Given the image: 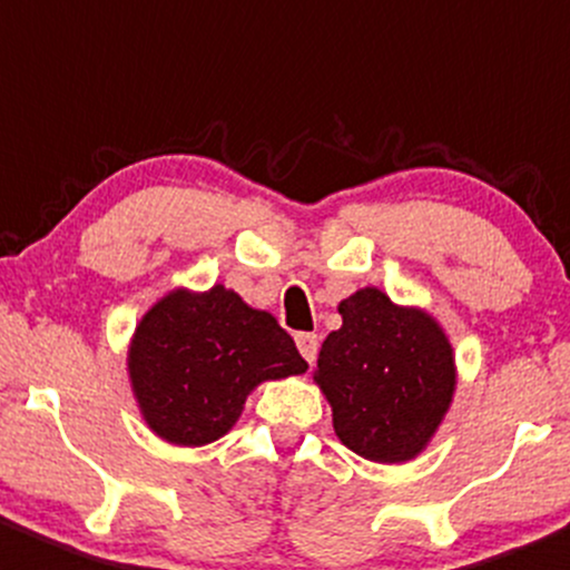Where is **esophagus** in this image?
I'll list each match as a JSON object with an SVG mask.
<instances>
[{"mask_svg":"<svg viewBox=\"0 0 570 570\" xmlns=\"http://www.w3.org/2000/svg\"><path fill=\"white\" fill-rule=\"evenodd\" d=\"M295 342H297V351H301V356L312 364L314 358H317V351H320L317 334H306V331H301V334L295 336Z\"/></svg>","mask_w":570,"mask_h":570,"instance_id":"obj_1","label":"esophagus"}]
</instances>
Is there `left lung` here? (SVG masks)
Instances as JSON below:
<instances>
[{
	"label": "left lung",
	"instance_id": "1",
	"mask_svg": "<svg viewBox=\"0 0 570 570\" xmlns=\"http://www.w3.org/2000/svg\"><path fill=\"white\" fill-rule=\"evenodd\" d=\"M342 328L320 347L317 384L334 432L358 456L406 462L425 449L454 395L451 345L417 308L358 289L340 303Z\"/></svg>",
	"mask_w": 570,
	"mask_h": 570
}]
</instances>
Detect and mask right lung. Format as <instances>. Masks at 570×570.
<instances>
[{"label": "right lung", "mask_w": 570, "mask_h": 570, "mask_svg": "<svg viewBox=\"0 0 570 570\" xmlns=\"http://www.w3.org/2000/svg\"><path fill=\"white\" fill-rule=\"evenodd\" d=\"M306 367L273 314L225 286L167 295L138 323L130 345L141 414L175 445L214 443L239 420L253 386Z\"/></svg>", "instance_id": "1"}]
</instances>
